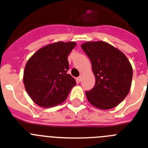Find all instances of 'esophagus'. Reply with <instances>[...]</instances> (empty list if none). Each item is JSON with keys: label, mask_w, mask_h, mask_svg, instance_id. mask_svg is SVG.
I'll list each match as a JSON object with an SVG mask.
<instances>
[{"label": "esophagus", "mask_w": 148, "mask_h": 148, "mask_svg": "<svg viewBox=\"0 0 148 148\" xmlns=\"http://www.w3.org/2000/svg\"><path fill=\"white\" fill-rule=\"evenodd\" d=\"M77 81H78V82H81V81H82V76H79L78 77H77Z\"/></svg>", "instance_id": "obj_1"}]
</instances>
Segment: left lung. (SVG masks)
Wrapping results in <instances>:
<instances>
[{
	"mask_svg": "<svg viewBox=\"0 0 148 148\" xmlns=\"http://www.w3.org/2000/svg\"><path fill=\"white\" fill-rule=\"evenodd\" d=\"M81 48L90 58L96 79L95 87L86 91L88 101L103 110L115 108L131 89L133 69L128 59L103 41L84 43Z\"/></svg>",
	"mask_w": 148,
	"mask_h": 148,
	"instance_id": "obj_1",
	"label": "left lung"
}]
</instances>
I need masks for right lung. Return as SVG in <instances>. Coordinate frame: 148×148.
<instances>
[{"label": "right lung", "mask_w": 148, "mask_h": 148, "mask_svg": "<svg viewBox=\"0 0 148 148\" xmlns=\"http://www.w3.org/2000/svg\"><path fill=\"white\" fill-rule=\"evenodd\" d=\"M76 46L75 42H57L38 50L26 64L24 87L33 101L43 108L63 103L76 85L67 74V56Z\"/></svg>", "instance_id": "1"}]
</instances>
